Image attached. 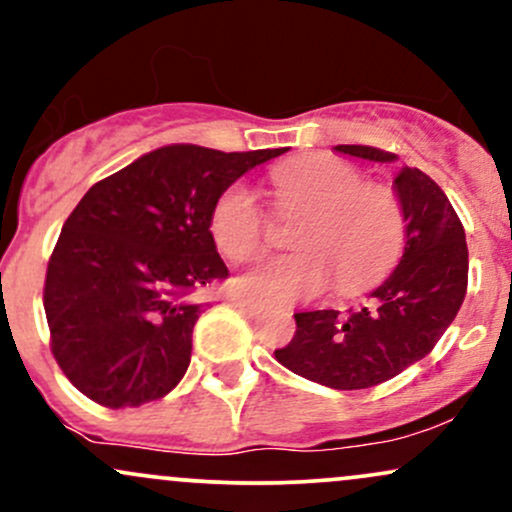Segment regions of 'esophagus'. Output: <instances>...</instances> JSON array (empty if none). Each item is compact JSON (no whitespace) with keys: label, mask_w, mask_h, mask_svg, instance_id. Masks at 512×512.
Wrapping results in <instances>:
<instances>
[{"label":"esophagus","mask_w":512,"mask_h":512,"mask_svg":"<svg viewBox=\"0 0 512 512\" xmlns=\"http://www.w3.org/2000/svg\"><path fill=\"white\" fill-rule=\"evenodd\" d=\"M233 305H236L240 313L248 315V317H257V315L262 313V305L255 303V301H248V298H236V301H233Z\"/></svg>","instance_id":"obj_1"}]
</instances>
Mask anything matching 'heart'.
Returning a JSON list of instances; mask_svg holds the SVG:
<instances>
[{
    "label": "heart",
    "instance_id": "obj_1",
    "mask_svg": "<svg viewBox=\"0 0 512 512\" xmlns=\"http://www.w3.org/2000/svg\"><path fill=\"white\" fill-rule=\"evenodd\" d=\"M281 216H301L291 233L296 255L272 257L236 281V291L264 303L320 296L327 286L356 293L397 262L404 243V209L390 187L368 182L354 163L332 154L293 158L272 173ZM216 248L233 262L264 250L269 221L250 187H226L209 216Z\"/></svg>",
    "mask_w": 512,
    "mask_h": 512
}]
</instances>
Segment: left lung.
<instances>
[{
    "mask_svg": "<svg viewBox=\"0 0 512 512\" xmlns=\"http://www.w3.org/2000/svg\"><path fill=\"white\" fill-rule=\"evenodd\" d=\"M339 154L390 163L375 146L339 144ZM395 190L407 221L397 269L361 310L296 313V334L274 356L281 366L334 390H366L431 354L467 293V240L450 199L424 170L402 168Z\"/></svg>",
    "mask_w": 512,
    "mask_h": 512,
    "instance_id": "left-lung-1",
    "label": "left lung"
}]
</instances>
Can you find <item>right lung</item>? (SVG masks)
I'll list each match as a JSON object with an SVG mask.
<instances>
[{"instance_id": "obj_1", "label": "right lung", "mask_w": 512, "mask_h": 512, "mask_svg": "<svg viewBox=\"0 0 512 512\" xmlns=\"http://www.w3.org/2000/svg\"><path fill=\"white\" fill-rule=\"evenodd\" d=\"M284 151L163 146L81 197L43 289L52 356L81 395L127 409L180 383L204 310L195 293L228 279L211 207L240 175Z\"/></svg>"}]
</instances>
